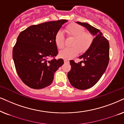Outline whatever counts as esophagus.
I'll return each mask as SVG.
<instances>
[{
	"label": "esophagus",
	"instance_id": "34e87169",
	"mask_svg": "<svg viewBox=\"0 0 124 124\" xmlns=\"http://www.w3.org/2000/svg\"><path fill=\"white\" fill-rule=\"evenodd\" d=\"M64 63H69V61L68 60H66V59H65V60H64Z\"/></svg>",
	"mask_w": 124,
	"mask_h": 124
}]
</instances>
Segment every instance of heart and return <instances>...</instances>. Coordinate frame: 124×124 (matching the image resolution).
I'll return each instance as SVG.
<instances>
[{
	"label": "heart",
	"instance_id": "b5f03b06",
	"mask_svg": "<svg viewBox=\"0 0 124 124\" xmlns=\"http://www.w3.org/2000/svg\"><path fill=\"white\" fill-rule=\"evenodd\" d=\"M65 31L68 36L74 37L71 43L72 47H66L59 52V55L62 58L70 59L76 57L79 51L85 53L90 47L93 41L92 35L85 32L82 26L72 23L67 26ZM55 45L58 48H62L65 45V36L63 32L59 30L55 34L54 38Z\"/></svg>",
	"mask_w": 124,
	"mask_h": 124
}]
</instances>
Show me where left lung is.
Masks as SVG:
<instances>
[{"label":"left lung","mask_w":124,"mask_h":124,"mask_svg":"<svg viewBox=\"0 0 124 124\" xmlns=\"http://www.w3.org/2000/svg\"><path fill=\"white\" fill-rule=\"evenodd\" d=\"M95 35L89 49L79 57L82 61L76 63L70 61L71 70L67 74L70 84L79 90L93 86L100 80L107 68L109 61V43L100 30L86 23L77 22Z\"/></svg>","instance_id":"1"}]
</instances>
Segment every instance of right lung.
<instances>
[{
	"mask_svg": "<svg viewBox=\"0 0 124 124\" xmlns=\"http://www.w3.org/2000/svg\"><path fill=\"white\" fill-rule=\"evenodd\" d=\"M66 22L61 19L32 25L19 35L12 58L19 77L29 87L40 89L50 85L55 72L63 64L62 59L55 58L58 51L54 38Z\"/></svg>",
	"mask_w": 124,
	"mask_h": 124,
	"instance_id": "right-lung-1",
	"label": "right lung"
}]
</instances>
